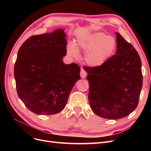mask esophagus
<instances>
[{
    "instance_id": "obj_1",
    "label": "esophagus",
    "mask_w": 151,
    "mask_h": 151,
    "mask_svg": "<svg viewBox=\"0 0 151 151\" xmlns=\"http://www.w3.org/2000/svg\"><path fill=\"white\" fill-rule=\"evenodd\" d=\"M80 75L81 78H85L87 76V72H86V70L84 69V68H81V72H80Z\"/></svg>"
}]
</instances>
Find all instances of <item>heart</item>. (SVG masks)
<instances>
[{"label": "heart", "mask_w": 151, "mask_h": 151, "mask_svg": "<svg viewBox=\"0 0 151 151\" xmlns=\"http://www.w3.org/2000/svg\"><path fill=\"white\" fill-rule=\"evenodd\" d=\"M77 47L86 52L85 62L92 67H99L106 63L115 53L117 42L111 36L103 33H95L79 38L77 40ZM70 55L77 57L78 50L74 45L67 48Z\"/></svg>", "instance_id": "heart-1"}]
</instances>
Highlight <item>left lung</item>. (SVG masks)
I'll return each instance as SVG.
<instances>
[{
  "label": "left lung",
  "instance_id": "left-lung-1",
  "mask_svg": "<svg viewBox=\"0 0 151 151\" xmlns=\"http://www.w3.org/2000/svg\"><path fill=\"white\" fill-rule=\"evenodd\" d=\"M116 35V55L99 67H84L91 108L96 115L110 120L129 115L137 108L143 81L138 52L120 33Z\"/></svg>",
  "mask_w": 151,
  "mask_h": 151
}]
</instances>
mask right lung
Returning <instances> with one entry per match:
<instances>
[{"label": "right lung", "mask_w": 151, "mask_h": 151, "mask_svg": "<svg viewBox=\"0 0 151 151\" xmlns=\"http://www.w3.org/2000/svg\"><path fill=\"white\" fill-rule=\"evenodd\" d=\"M66 35L58 29L32 36L22 43L14 64L18 96L38 115H53L65 108L75 83L81 79L76 63L65 65Z\"/></svg>", "instance_id": "1"}]
</instances>
